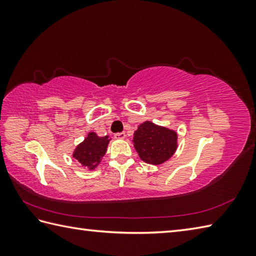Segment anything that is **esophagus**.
<instances>
[{
    "instance_id": "obj_1",
    "label": "esophagus",
    "mask_w": 256,
    "mask_h": 256,
    "mask_svg": "<svg viewBox=\"0 0 256 256\" xmlns=\"http://www.w3.org/2000/svg\"><path fill=\"white\" fill-rule=\"evenodd\" d=\"M114 138H120V140H122V138H125V133H124V132L116 133V134H114Z\"/></svg>"
}]
</instances>
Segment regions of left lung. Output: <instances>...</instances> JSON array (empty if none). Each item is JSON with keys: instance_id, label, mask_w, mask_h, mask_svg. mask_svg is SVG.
Returning <instances> with one entry per match:
<instances>
[{"instance_id": "8db88e82", "label": "left lung", "mask_w": 256, "mask_h": 256, "mask_svg": "<svg viewBox=\"0 0 256 256\" xmlns=\"http://www.w3.org/2000/svg\"><path fill=\"white\" fill-rule=\"evenodd\" d=\"M134 146L142 160L160 165L175 153L177 134L152 122H145L134 133Z\"/></svg>"}]
</instances>
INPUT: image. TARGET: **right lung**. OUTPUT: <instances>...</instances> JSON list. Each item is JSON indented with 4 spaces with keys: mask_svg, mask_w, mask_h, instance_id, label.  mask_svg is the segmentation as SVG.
I'll return each mask as SVG.
<instances>
[{
    "mask_svg": "<svg viewBox=\"0 0 256 256\" xmlns=\"http://www.w3.org/2000/svg\"><path fill=\"white\" fill-rule=\"evenodd\" d=\"M108 140H110L108 136L100 138L96 133L91 132L84 142L74 150V157L80 164L94 170L100 162L101 157L106 154Z\"/></svg>",
    "mask_w": 256,
    "mask_h": 256,
    "instance_id": "right-lung-1",
    "label": "right lung"
}]
</instances>
